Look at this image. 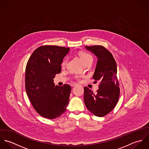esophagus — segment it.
Masks as SVG:
<instances>
[{
  "label": "esophagus",
  "instance_id": "obj_1",
  "mask_svg": "<svg viewBox=\"0 0 149 149\" xmlns=\"http://www.w3.org/2000/svg\"><path fill=\"white\" fill-rule=\"evenodd\" d=\"M76 85H77L76 83H71V84H70V86H72V87H73V86H76Z\"/></svg>",
  "mask_w": 149,
  "mask_h": 149
}]
</instances>
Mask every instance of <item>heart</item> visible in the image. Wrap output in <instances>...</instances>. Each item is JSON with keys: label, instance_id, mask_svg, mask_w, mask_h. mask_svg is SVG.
I'll use <instances>...</instances> for the list:
<instances>
[{"label": "heart", "instance_id": "heart-1", "mask_svg": "<svg viewBox=\"0 0 149 149\" xmlns=\"http://www.w3.org/2000/svg\"><path fill=\"white\" fill-rule=\"evenodd\" d=\"M79 56H80V58L81 60L83 61V63L84 64H85L88 61H93V57H92L91 55H90L88 53H81L80 54ZM67 61H68L67 58H65L63 60V61L61 63V66L62 67H65L66 66V63H67ZM76 78H79V77L76 76Z\"/></svg>", "mask_w": 149, "mask_h": 149}]
</instances>
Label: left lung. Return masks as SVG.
<instances>
[{"instance_id": "1", "label": "left lung", "mask_w": 149, "mask_h": 149, "mask_svg": "<svg viewBox=\"0 0 149 149\" xmlns=\"http://www.w3.org/2000/svg\"><path fill=\"white\" fill-rule=\"evenodd\" d=\"M85 47L97 58L93 79L96 82L99 81L100 84L96 93L88 87H84V103L94 115L102 117L115 108L119 97L117 65L112 54L104 46L95 45Z\"/></svg>"}]
</instances>
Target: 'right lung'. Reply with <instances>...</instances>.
Returning a JSON list of instances; mask_svg holds the SVG:
<instances>
[{"instance_id": "obj_1", "label": "right lung", "mask_w": 149, "mask_h": 149, "mask_svg": "<svg viewBox=\"0 0 149 149\" xmlns=\"http://www.w3.org/2000/svg\"><path fill=\"white\" fill-rule=\"evenodd\" d=\"M70 48L46 45L37 48L26 67L25 88L35 110L50 119L62 115L69 103L71 87L55 86L53 79L61 70V63Z\"/></svg>"}]
</instances>
